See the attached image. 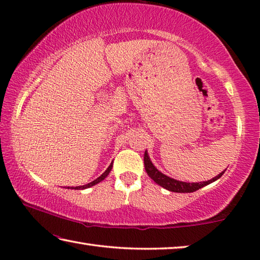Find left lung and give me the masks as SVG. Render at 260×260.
<instances>
[{
    "label": "left lung",
    "mask_w": 260,
    "mask_h": 260,
    "mask_svg": "<svg viewBox=\"0 0 260 260\" xmlns=\"http://www.w3.org/2000/svg\"><path fill=\"white\" fill-rule=\"evenodd\" d=\"M144 167H146V171L149 177H150L153 181L156 183L159 184V186L164 187L165 189L170 191H174V192H192L199 190L200 188L206 186V184H210L211 182L215 181L219 178L222 177L223 172H221L220 174H218L217 177H214L213 179L208 180V181L204 182H193V183H188V182H182V181H178V180L171 179L169 177H166L165 174H162L161 172H159L150 160L149 158L147 151L144 152Z\"/></svg>",
    "instance_id": "obj_1"
}]
</instances>
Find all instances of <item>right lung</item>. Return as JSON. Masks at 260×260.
<instances>
[{
    "mask_svg": "<svg viewBox=\"0 0 260 260\" xmlns=\"http://www.w3.org/2000/svg\"><path fill=\"white\" fill-rule=\"evenodd\" d=\"M111 169H112V162H111V165H110L108 169H107V171H105V172L101 175V177H99L98 179L96 180H94V181H91L90 183H87V184H85V186H79V187H71V189H85V188H89V187H91V186H94V184H96V183H99V182H101L102 181V180H104L105 178L108 177V174L110 173V171H111Z\"/></svg>",
    "mask_w": 260,
    "mask_h": 260,
    "instance_id": "obj_1",
    "label": "right lung"
}]
</instances>
